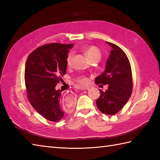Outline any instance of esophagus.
<instances>
[{"mask_svg":"<svg viewBox=\"0 0 160 160\" xmlns=\"http://www.w3.org/2000/svg\"><path fill=\"white\" fill-rule=\"evenodd\" d=\"M88 89H89V87H82V88H80V89H81V90H87Z\"/></svg>","mask_w":160,"mask_h":160,"instance_id":"obj_1","label":"esophagus"}]
</instances>
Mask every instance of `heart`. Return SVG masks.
<instances>
[{
	"label": "heart",
	"mask_w": 160,
	"mask_h": 160,
	"mask_svg": "<svg viewBox=\"0 0 160 160\" xmlns=\"http://www.w3.org/2000/svg\"><path fill=\"white\" fill-rule=\"evenodd\" d=\"M84 53L89 58L93 61L96 59H100L101 57V52L100 49L96 46H89L84 49ZM74 54L73 52H70L67 56L66 62L67 66H71L72 64ZM78 82H79L81 85H85L89 82V79L86 77H81L78 78Z\"/></svg>",
	"instance_id": "b5f03b06"
}]
</instances>
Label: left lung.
<instances>
[{
    "mask_svg": "<svg viewBox=\"0 0 160 160\" xmlns=\"http://www.w3.org/2000/svg\"><path fill=\"white\" fill-rule=\"evenodd\" d=\"M112 48L104 72L96 78V84H108V89L100 90L96 100L99 110L104 114L115 115L127 104L132 89L131 67L124 51L115 44L107 42Z\"/></svg>",
    "mask_w": 160,
    "mask_h": 160,
    "instance_id": "left-lung-1",
    "label": "left lung"
}]
</instances>
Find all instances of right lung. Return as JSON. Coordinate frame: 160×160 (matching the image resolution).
Wrapping results in <instances>:
<instances>
[{
  "mask_svg": "<svg viewBox=\"0 0 160 160\" xmlns=\"http://www.w3.org/2000/svg\"><path fill=\"white\" fill-rule=\"evenodd\" d=\"M73 44L50 43L29 54L25 69L28 99L32 107L47 120L58 122L64 116L60 104L61 91L56 86L66 73V58Z\"/></svg>",
  "mask_w": 160,
  "mask_h": 160,
  "instance_id": "right-lung-1",
  "label": "right lung"
}]
</instances>
